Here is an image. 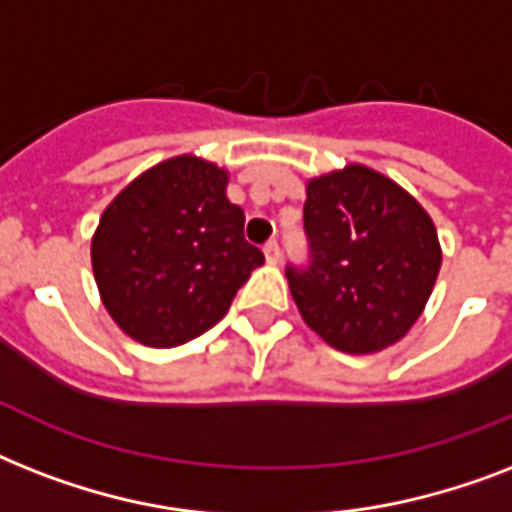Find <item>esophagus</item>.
Instances as JSON below:
<instances>
[{
	"label": "esophagus",
	"instance_id": "1",
	"mask_svg": "<svg viewBox=\"0 0 512 512\" xmlns=\"http://www.w3.org/2000/svg\"><path fill=\"white\" fill-rule=\"evenodd\" d=\"M265 257H268V263H279L281 260V247H279V241H268L263 247Z\"/></svg>",
	"mask_w": 512,
	"mask_h": 512
}]
</instances>
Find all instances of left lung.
<instances>
[{"instance_id": "8db88e82", "label": "left lung", "mask_w": 512, "mask_h": 512, "mask_svg": "<svg viewBox=\"0 0 512 512\" xmlns=\"http://www.w3.org/2000/svg\"><path fill=\"white\" fill-rule=\"evenodd\" d=\"M303 207L308 265H287L297 311L342 353H374L420 319L441 268V244L414 196L348 164L313 177Z\"/></svg>"}]
</instances>
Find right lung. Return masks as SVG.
Listing matches in <instances>:
<instances>
[{
    "mask_svg": "<svg viewBox=\"0 0 512 512\" xmlns=\"http://www.w3.org/2000/svg\"><path fill=\"white\" fill-rule=\"evenodd\" d=\"M228 172L175 156L135 177L100 217L92 271L111 319L132 340L175 348L204 335L265 263L244 239Z\"/></svg>",
    "mask_w": 512,
    "mask_h": 512,
    "instance_id": "1",
    "label": "right lung"
}]
</instances>
